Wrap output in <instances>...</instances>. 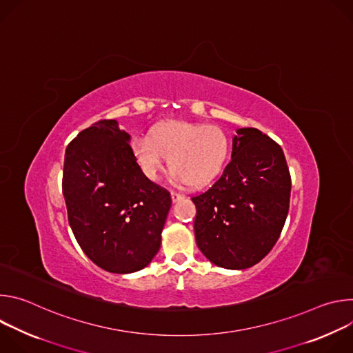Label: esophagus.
Here are the masks:
<instances>
[{
    "mask_svg": "<svg viewBox=\"0 0 353 353\" xmlns=\"http://www.w3.org/2000/svg\"><path fill=\"white\" fill-rule=\"evenodd\" d=\"M170 195H172V201H173V203H177V201H180L181 198H184L183 194H179V192H174V191H172Z\"/></svg>",
    "mask_w": 353,
    "mask_h": 353,
    "instance_id": "34e87169",
    "label": "esophagus"
}]
</instances>
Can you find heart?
Listing matches in <instances>:
<instances>
[{"label":"heart","mask_w":353,"mask_h":353,"mask_svg":"<svg viewBox=\"0 0 353 353\" xmlns=\"http://www.w3.org/2000/svg\"><path fill=\"white\" fill-rule=\"evenodd\" d=\"M132 152L149 180L158 179L169 158L174 183L201 187L221 173L229 141L219 127L170 120L157 125L150 135H138Z\"/></svg>","instance_id":"obj_1"}]
</instances>
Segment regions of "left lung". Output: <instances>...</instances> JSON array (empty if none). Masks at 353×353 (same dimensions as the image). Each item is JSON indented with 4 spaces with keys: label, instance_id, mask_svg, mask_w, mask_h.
Masks as SVG:
<instances>
[{
    "label": "left lung",
    "instance_id": "8db88e82",
    "mask_svg": "<svg viewBox=\"0 0 353 353\" xmlns=\"http://www.w3.org/2000/svg\"><path fill=\"white\" fill-rule=\"evenodd\" d=\"M290 174L282 148L257 128H239L232 161L196 207V245L212 264L245 270L275 245L285 225Z\"/></svg>",
    "mask_w": 353,
    "mask_h": 353
}]
</instances>
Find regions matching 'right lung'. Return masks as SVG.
<instances>
[{
    "label": "right lung",
    "instance_id": "obj_1",
    "mask_svg": "<svg viewBox=\"0 0 353 353\" xmlns=\"http://www.w3.org/2000/svg\"><path fill=\"white\" fill-rule=\"evenodd\" d=\"M116 120L81 131L65 149L63 194L83 253L102 270L131 274L161 248L170 194L141 170Z\"/></svg>",
    "mask_w": 353,
    "mask_h": 353
}]
</instances>
